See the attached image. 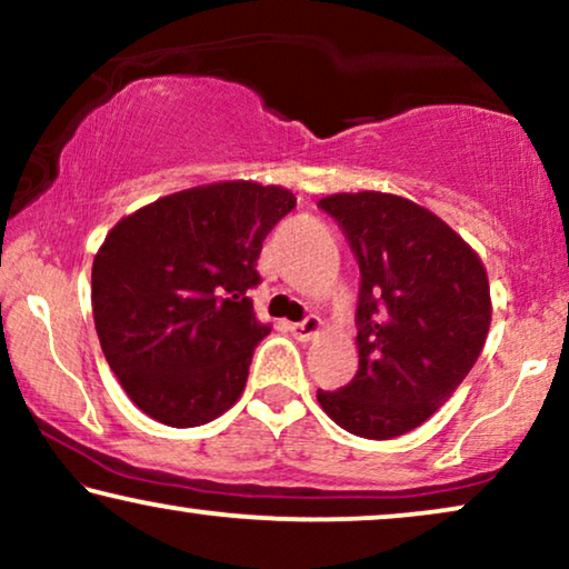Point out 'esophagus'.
I'll list each match as a JSON object with an SVG mask.
<instances>
[{
  "mask_svg": "<svg viewBox=\"0 0 569 569\" xmlns=\"http://www.w3.org/2000/svg\"><path fill=\"white\" fill-rule=\"evenodd\" d=\"M321 326H323L321 318L308 316V318H302L300 323H290V331H292V337L298 339V341H310L313 337H318Z\"/></svg>",
  "mask_w": 569,
  "mask_h": 569,
  "instance_id": "obj_1",
  "label": "esophagus"
}]
</instances>
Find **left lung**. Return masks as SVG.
Listing matches in <instances>:
<instances>
[{"mask_svg":"<svg viewBox=\"0 0 569 569\" xmlns=\"http://www.w3.org/2000/svg\"><path fill=\"white\" fill-rule=\"evenodd\" d=\"M360 263L355 378L318 403L341 430L391 440L446 403L485 347V263L430 209L380 191L318 201Z\"/></svg>","mask_w":569,"mask_h":569,"instance_id":"left-lung-1","label":"left lung"}]
</instances>
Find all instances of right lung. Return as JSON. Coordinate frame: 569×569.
Returning <instances> with one entry per match:
<instances>
[{
    "mask_svg": "<svg viewBox=\"0 0 569 569\" xmlns=\"http://www.w3.org/2000/svg\"><path fill=\"white\" fill-rule=\"evenodd\" d=\"M298 199L282 186L224 181L123 217L92 261V316L129 399L168 427L212 422L240 399L271 331L248 290L263 238Z\"/></svg>",
    "mask_w": 569,
    "mask_h": 569,
    "instance_id": "obj_1",
    "label": "right lung"
}]
</instances>
